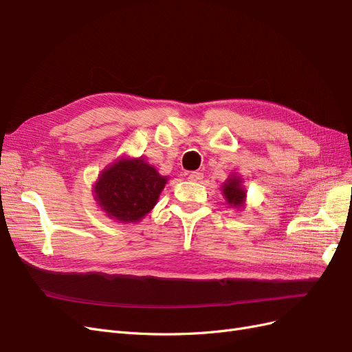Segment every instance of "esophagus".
<instances>
[{"label":"esophagus","mask_w":352,"mask_h":352,"mask_svg":"<svg viewBox=\"0 0 352 352\" xmlns=\"http://www.w3.org/2000/svg\"><path fill=\"white\" fill-rule=\"evenodd\" d=\"M202 177H204V175H202L201 172H190L188 176V179L192 180V182H199Z\"/></svg>","instance_id":"obj_1"}]
</instances>
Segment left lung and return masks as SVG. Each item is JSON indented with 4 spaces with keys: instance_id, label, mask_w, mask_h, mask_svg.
Instances as JSON below:
<instances>
[{
    "instance_id": "left-lung-1",
    "label": "left lung",
    "mask_w": 352,
    "mask_h": 352,
    "mask_svg": "<svg viewBox=\"0 0 352 352\" xmlns=\"http://www.w3.org/2000/svg\"><path fill=\"white\" fill-rule=\"evenodd\" d=\"M223 197L230 207L242 208L245 206V198H247V190L242 186V179L236 175H232L221 186Z\"/></svg>"
}]
</instances>
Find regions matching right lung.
Here are the masks:
<instances>
[{
    "label": "right lung",
    "instance_id": "1",
    "mask_svg": "<svg viewBox=\"0 0 352 352\" xmlns=\"http://www.w3.org/2000/svg\"><path fill=\"white\" fill-rule=\"evenodd\" d=\"M166 184L167 176L142 157H122L102 170L94 185V198L110 219L136 223L154 208Z\"/></svg>",
    "mask_w": 352,
    "mask_h": 352
}]
</instances>
